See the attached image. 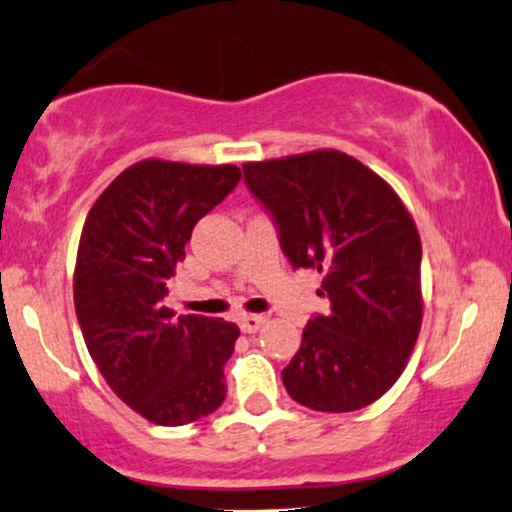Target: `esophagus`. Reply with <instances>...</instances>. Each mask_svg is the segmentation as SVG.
Masks as SVG:
<instances>
[{
	"instance_id": "1",
	"label": "esophagus",
	"mask_w": 512,
	"mask_h": 512,
	"mask_svg": "<svg viewBox=\"0 0 512 512\" xmlns=\"http://www.w3.org/2000/svg\"><path fill=\"white\" fill-rule=\"evenodd\" d=\"M238 323H241L243 333H257L264 323H267V319H264L262 314H245V316H241V321Z\"/></svg>"
}]
</instances>
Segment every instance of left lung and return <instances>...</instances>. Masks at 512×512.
Here are the masks:
<instances>
[{
  "mask_svg": "<svg viewBox=\"0 0 512 512\" xmlns=\"http://www.w3.org/2000/svg\"><path fill=\"white\" fill-rule=\"evenodd\" d=\"M293 269L323 274L331 302L281 371L297 404L347 413L380 399L404 371L423 321L420 236L397 193L340 151L243 165Z\"/></svg>",
  "mask_w": 512,
  "mask_h": 512,
  "instance_id": "1",
  "label": "left lung"
}]
</instances>
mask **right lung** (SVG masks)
I'll return each mask as SVG.
<instances>
[{"instance_id":"right-lung-1","label":"right lung","mask_w":512,"mask_h":512,"mask_svg":"<svg viewBox=\"0 0 512 512\" xmlns=\"http://www.w3.org/2000/svg\"><path fill=\"white\" fill-rule=\"evenodd\" d=\"M238 179L236 165L141 160L115 177L84 222L77 321L111 390L151 423H193L226 397L238 326L200 314L174 319L163 300L193 226Z\"/></svg>"}]
</instances>
